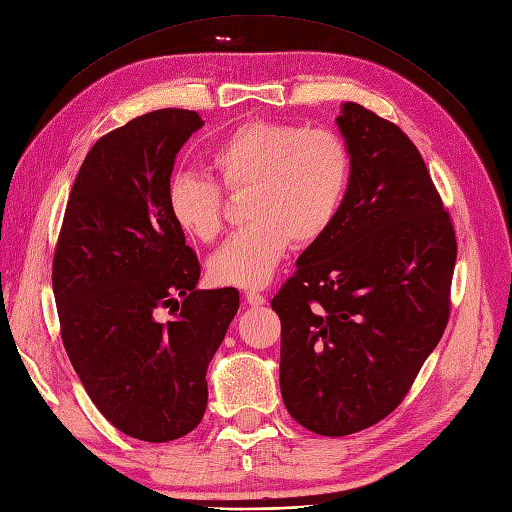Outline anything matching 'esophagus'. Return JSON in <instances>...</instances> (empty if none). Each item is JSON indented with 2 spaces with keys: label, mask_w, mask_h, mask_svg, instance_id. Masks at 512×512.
Returning a JSON list of instances; mask_svg holds the SVG:
<instances>
[{
  "label": "esophagus",
  "mask_w": 512,
  "mask_h": 512,
  "mask_svg": "<svg viewBox=\"0 0 512 512\" xmlns=\"http://www.w3.org/2000/svg\"><path fill=\"white\" fill-rule=\"evenodd\" d=\"M245 302L249 304V306H263L267 299L260 295V293H256V291H247L245 293Z\"/></svg>",
  "instance_id": "esophagus-1"
}]
</instances>
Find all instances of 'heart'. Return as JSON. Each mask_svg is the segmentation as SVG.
I'll list each match as a JSON object with an SVG mask.
<instances>
[{
	"mask_svg": "<svg viewBox=\"0 0 512 512\" xmlns=\"http://www.w3.org/2000/svg\"><path fill=\"white\" fill-rule=\"evenodd\" d=\"M217 181L245 193L243 213L252 221L221 245L208 263L223 286L260 289L276 273L291 241L310 245L326 236L350 193L354 160L343 136L330 128L282 121H249L208 154ZM178 230L210 243L223 230V197L215 180L173 173L165 193Z\"/></svg>",
	"mask_w": 512,
	"mask_h": 512,
	"instance_id": "heart-1",
	"label": "heart"
}]
</instances>
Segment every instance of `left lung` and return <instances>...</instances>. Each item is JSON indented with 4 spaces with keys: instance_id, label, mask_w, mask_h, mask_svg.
I'll return each mask as SVG.
<instances>
[{
    "instance_id": "1",
    "label": "left lung",
    "mask_w": 512,
    "mask_h": 512,
    "mask_svg": "<svg viewBox=\"0 0 512 512\" xmlns=\"http://www.w3.org/2000/svg\"><path fill=\"white\" fill-rule=\"evenodd\" d=\"M336 126L352 149L350 193L271 299L284 406L323 436L400 406L447 326L456 265L450 215L415 143L354 102Z\"/></svg>"
}]
</instances>
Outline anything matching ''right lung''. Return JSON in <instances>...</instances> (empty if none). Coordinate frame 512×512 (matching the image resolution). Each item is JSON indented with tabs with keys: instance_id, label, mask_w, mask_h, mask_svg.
Returning <instances> with one entry per match:
<instances>
[{
	"instance_id": "add662e5",
	"label": "right lung",
	"mask_w": 512,
	"mask_h": 512,
	"mask_svg": "<svg viewBox=\"0 0 512 512\" xmlns=\"http://www.w3.org/2000/svg\"><path fill=\"white\" fill-rule=\"evenodd\" d=\"M202 126L195 110L162 108L102 136L73 182L54 252L71 365L99 413L149 443L202 421L206 369L239 310L236 289H195L199 260L167 213L176 154Z\"/></svg>"
}]
</instances>
